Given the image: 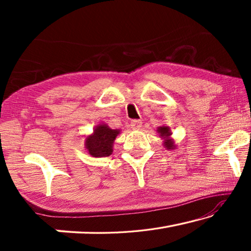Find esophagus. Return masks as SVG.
Wrapping results in <instances>:
<instances>
[{
	"instance_id": "34e87169",
	"label": "esophagus",
	"mask_w": 251,
	"mask_h": 251,
	"mask_svg": "<svg viewBox=\"0 0 251 251\" xmlns=\"http://www.w3.org/2000/svg\"><path fill=\"white\" fill-rule=\"evenodd\" d=\"M130 127L133 129H139L142 127V122L138 121V120H134L130 122Z\"/></svg>"
}]
</instances>
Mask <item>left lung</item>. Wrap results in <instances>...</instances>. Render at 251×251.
Returning a JSON list of instances; mask_svg holds the SVG:
<instances>
[{"label":"left lung","mask_w":251,"mask_h":251,"mask_svg":"<svg viewBox=\"0 0 251 251\" xmlns=\"http://www.w3.org/2000/svg\"><path fill=\"white\" fill-rule=\"evenodd\" d=\"M157 133L159 134V137L164 139V147L167 148V150H175L176 145L174 139L171 137L172 136V130L171 127L168 126H160L157 128Z\"/></svg>","instance_id":"obj_1"}]
</instances>
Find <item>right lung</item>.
Here are the masks:
<instances>
[{
  "instance_id": "obj_1",
  "label": "right lung",
  "mask_w": 251,
  "mask_h": 251,
  "mask_svg": "<svg viewBox=\"0 0 251 251\" xmlns=\"http://www.w3.org/2000/svg\"><path fill=\"white\" fill-rule=\"evenodd\" d=\"M121 129H112L107 124L96 125L93 133L85 138V148L93 157H106L112 155L114 142Z\"/></svg>"
}]
</instances>
